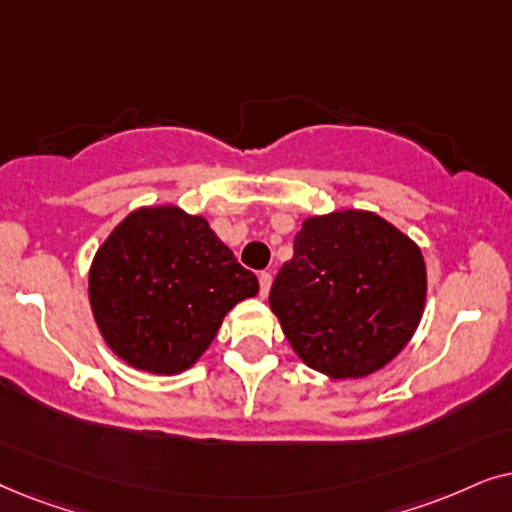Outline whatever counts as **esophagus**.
<instances>
[{
  "label": "esophagus",
  "mask_w": 512,
  "mask_h": 512,
  "mask_svg": "<svg viewBox=\"0 0 512 512\" xmlns=\"http://www.w3.org/2000/svg\"><path fill=\"white\" fill-rule=\"evenodd\" d=\"M271 281H274V278H271L269 271H262V274H260V295H262V297L269 295Z\"/></svg>",
  "instance_id": "esophagus-1"
}]
</instances>
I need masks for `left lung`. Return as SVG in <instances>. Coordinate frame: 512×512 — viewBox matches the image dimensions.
Segmentation results:
<instances>
[{
  "label": "left lung",
  "mask_w": 512,
  "mask_h": 512,
  "mask_svg": "<svg viewBox=\"0 0 512 512\" xmlns=\"http://www.w3.org/2000/svg\"><path fill=\"white\" fill-rule=\"evenodd\" d=\"M426 302L421 250L379 215L304 220L269 292L288 342L313 370L358 379L398 356Z\"/></svg>",
  "instance_id": "8db88e82"
}]
</instances>
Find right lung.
Here are the masks:
<instances>
[{"label":"right lung","instance_id":"right-lung-1","mask_svg":"<svg viewBox=\"0 0 512 512\" xmlns=\"http://www.w3.org/2000/svg\"><path fill=\"white\" fill-rule=\"evenodd\" d=\"M260 290L208 222L175 206L140 208L109 234L88 276L109 349L154 374L192 367L222 318Z\"/></svg>","mask_w":512,"mask_h":512}]
</instances>
